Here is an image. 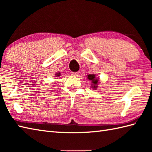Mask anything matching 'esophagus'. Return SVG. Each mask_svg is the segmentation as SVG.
Returning a JSON list of instances; mask_svg holds the SVG:
<instances>
[{"instance_id": "obj_1", "label": "esophagus", "mask_w": 152, "mask_h": 152, "mask_svg": "<svg viewBox=\"0 0 152 152\" xmlns=\"http://www.w3.org/2000/svg\"><path fill=\"white\" fill-rule=\"evenodd\" d=\"M72 74L74 76H78L79 75V72H72Z\"/></svg>"}]
</instances>
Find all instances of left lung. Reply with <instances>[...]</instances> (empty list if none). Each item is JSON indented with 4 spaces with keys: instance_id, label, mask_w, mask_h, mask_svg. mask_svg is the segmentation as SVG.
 <instances>
[{
    "instance_id": "8db88e82",
    "label": "left lung",
    "mask_w": 152,
    "mask_h": 152,
    "mask_svg": "<svg viewBox=\"0 0 152 152\" xmlns=\"http://www.w3.org/2000/svg\"><path fill=\"white\" fill-rule=\"evenodd\" d=\"M88 78L89 80H91L92 81V83H93V88L95 89L96 87V85H97V83H99V79L96 78H95V74H89V75H88Z\"/></svg>"
}]
</instances>
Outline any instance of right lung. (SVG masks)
<instances>
[{
	"mask_svg": "<svg viewBox=\"0 0 152 152\" xmlns=\"http://www.w3.org/2000/svg\"><path fill=\"white\" fill-rule=\"evenodd\" d=\"M56 76H60V73H57V74H56Z\"/></svg>",
	"mask_w": 152,
	"mask_h": 152,
	"instance_id": "1",
	"label": "right lung"
}]
</instances>
